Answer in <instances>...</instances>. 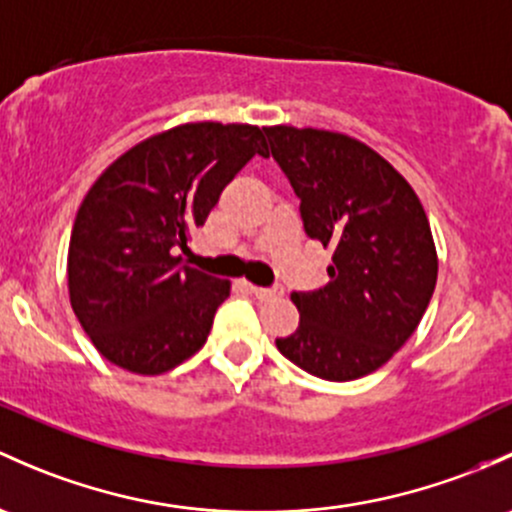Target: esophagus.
<instances>
[{"instance_id": "esophagus-1", "label": "esophagus", "mask_w": 512, "mask_h": 512, "mask_svg": "<svg viewBox=\"0 0 512 512\" xmlns=\"http://www.w3.org/2000/svg\"><path fill=\"white\" fill-rule=\"evenodd\" d=\"M250 289H252V294H255V297L260 301L277 299V297H282V294H284L282 287H250Z\"/></svg>"}]
</instances>
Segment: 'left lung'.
<instances>
[{
    "label": "left lung",
    "instance_id": "1",
    "mask_svg": "<svg viewBox=\"0 0 512 512\" xmlns=\"http://www.w3.org/2000/svg\"><path fill=\"white\" fill-rule=\"evenodd\" d=\"M265 134L306 235L333 247L331 282L292 294L299 328L277 348L316 378L358 380L405 346L437 287L427 213L405 176L348 134L289 125Z\"/></svg>",
    "mask_w": 512,
    "mask_h": 512
}]
</instances>
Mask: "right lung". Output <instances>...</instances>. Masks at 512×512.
Masks as SVG:
<instances>
[{"label": "right lung", "instance_id": "right-lung-1", "mask_svg": "<svg viewBox=\"0 0 512 512\" xmlns=\"http://www.w3.org/2000/svg\"><path fill=\"white\" fill-rule=\"evenodd\" d=\"M255 154L265 157L260 127L188 122L134 144L85 193L68 294L117 368L161 375L203 348L230 282L184 265L179 250Z\"/></svg>", "mask_w": 512, "mask_h": 512}]
</instances>
